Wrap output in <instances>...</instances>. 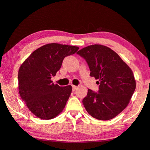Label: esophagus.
Listing matches in <instances>:
<instances>
[{
  "label": "esophagus",
  "instance_id": "esophagus-1",
  "mask_svg": "<svg viewBox=\"0 0 150 150\" xmlns=\"http://www.w3.org/2000/svg\"><path fill=\"white\" fill-rule=\"evenodd\" d=\"M77 88V87L76 86H74V85L72 86V89H73V91H76Z\"/></svg>",
  "mask_w": 150,
  "mask_h": 150
}]
</instances>
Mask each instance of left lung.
<instances>
[{
  "mask_svg": "<svg viewBox=\"0 0 150 150\" xmlns=\"http://www.w3.org/2000/svg\"><path fill=\"white\" fill-rule=\"evenodd\" d=\"M77 53L86 61L90 75L99 80L98 93L88 89L83 99L88 113L101 121L115 118L127 107L135 91L132 71L116 52L105 46H88Z\"/></svg>",
  "mask_w": 150,
  "mask_h": 150,
  "instance_id": "obj_1",
  "label": "left lung"
}]
</instances>
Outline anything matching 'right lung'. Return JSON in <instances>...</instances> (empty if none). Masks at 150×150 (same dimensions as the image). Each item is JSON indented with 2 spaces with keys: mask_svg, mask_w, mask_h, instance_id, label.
I'll list each match as a JSON object with an SVG mask.
<instances>
[{
  "mask_svg": "<svg viewBox=\"0 0 150 150\" xmlns=\"http://www.w3.org/2000/svg\"><path fill=\"white\" fill-rule=\"evenodd\" d=\"M78 49L75 46L47 44L33 51L21 64L18 71L20 95L38 118L53 119L64 108L72 86L61 87L51 79L61 68L64 57Z\"/></svg>",
  "mask_w": 150,
  "mask_h": 150,
  "instance_id": "add662e5",
  "label": "right lung"
}]
</instances>
